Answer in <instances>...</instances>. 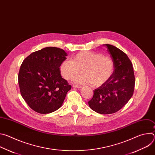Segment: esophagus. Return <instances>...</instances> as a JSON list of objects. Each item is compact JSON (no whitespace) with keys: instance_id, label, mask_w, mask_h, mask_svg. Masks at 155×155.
<instances>
[{"instance_id":"1","label":"esophagus","mask_w":155,"mask_h":155,"mask_svg":"<svg viewBox=\"0 0 155 155\" xmlns=\"http://www.w3.org/2000/svg\"><path fill=\"white\" fill-rule=\"evenodd\" d=\"M73 87H75V88H80L81 87V85H78V84H74Z\"/></svg>"}]
</instances>
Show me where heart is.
Segmentation results:
<instances>
[{
	"instance_id": "heart-1",
	"label": "heart",
	"mask_w": 155,
	"mask_h": 155,
	"mask_svg": "<svg viewBox=\"0 0 155 155\" xmlns=\"http://www.w3.org/2000/svg\"><path fill=\"white\" fill-rule=\"evenodd\" d=\"M76 77L74 81L79 84H93L99 86L106 83L114 71V62L109 56L91 51H81L75 54L72 60L65 59L60 65V72L66 80Z\"/></svg>"
}]
</instances>
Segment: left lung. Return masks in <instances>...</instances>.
<instances>
[{
  "label": "left lung",
  "instance_id": "8db88e82",
  "mask_svg": "<svg viewBox=\"0 0 155 155\" xmlns=\"http://www.w3.org/2000/svg\"><path fill=\"white\" fill-rule=\"evenodd\" d=\"M114 62L110 78L94 90L90 107L101 114H111L120 110L133 95L135 77L132 64L126 53L109 44L104 45Z\"/></svg>",
  "mask_w": 155,
  "mask_h": 155
}]
</instances>
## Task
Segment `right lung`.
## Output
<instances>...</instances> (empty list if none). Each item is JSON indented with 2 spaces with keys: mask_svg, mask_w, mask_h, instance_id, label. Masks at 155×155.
<instances>
[{
  "mask_svg": "<svg viewBox=\"0 0 155 155\" xmlns=\"http://www.w3.org/2000/svg\"><path fill=\"white\" fill-rule=\"evenodd\" d=\"M68 54L46 47L31 53L22 63L18 83L21 94L35 112L46 114L59 109L71 85L62 78L59 67Z\"/></svg>",
  "mask_w": 155,
  "mask_h": 155,
  "instance_id": "right-lung-1",
  "label": "right lung"
}]
</instances>
